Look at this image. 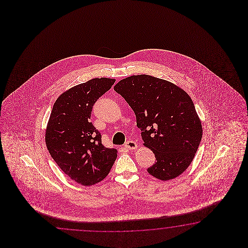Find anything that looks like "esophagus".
Listing matches in <instances>:
<instances>
[{
	"label": "esophagus",
	"instance_id": "obj_1",
	"mask_svg": "<svg viewBox=\"0 0 248 248\" xmlns=\"http://www.w3.org/2000/svg\"><path fill=\"white\" fill-rule=\"evenodd\" d=\"M125 148L128 150H136L137 148V142L134 141H128L125 143Z\"/></svg>",
	"mask_w": 248,
	"mask_h": 248
}]
</instances>
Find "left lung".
<instances>
[{
  "label": "left lung",
  "mask_w": 248,
  "mask_h": 248,
  "mask_svg": "<svg viewBox=\"0 0 248 248\" xmlns=\"http://www.w3.org/2000/svg\"><path fill=\"white\" fill-rule=\"evenodd\" d=\"M113 89L135 112L143 145L155 155L157 161L148 173L161 181L183 174L193 160L203 134L190 95L174 83L147 74L129 76Z\"/></svg>",
  "instance_id": "1"
}]
</instances>
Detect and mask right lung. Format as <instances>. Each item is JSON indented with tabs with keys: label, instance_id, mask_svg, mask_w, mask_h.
Masks as SVG:
<instances>
[{
	"label": "right lung",
	"instance_id": "obj_1",
	"mask_svg": "<svg viewBox=\"0 0 248 248\" xmlns=\"http://www.w3.org/2000/svg\"><path fill=\"white\" fill-rule=\"evenodd\" d=\"M115 79L95 78L58 96L45 132L47 150L72 180L90 186L105 179L117 158V150L102 144L100 132L90 122L96 100Z\"/></svg>",
	"mask_w": 248,
	"mask_h": 248
}]
</instances>
